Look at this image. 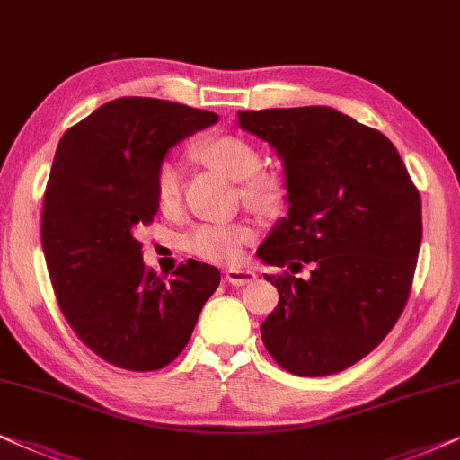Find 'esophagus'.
I'll use <instances>...</instances> for the list:
<instances>
[{
  "label": "esophagus",
  "instance_id": "esophagus-1",
  "mask_svg": "<svg viewBox=\"0 0 460 460\" xmlns=\"http://www.w3.org/2000/svg\"><path fill=\"white\" fill-rule=\"evenodd\" d=\"M225 278L234 286H246L256 279V273L250 269H229V271H225Z\"/></svg>",
  "mask_w": 460,
  "mask_h": 460
}]
</instances>
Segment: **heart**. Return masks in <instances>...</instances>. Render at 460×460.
Wrapping results in <instances>:
<instances>
[{"instance_id":"1","label":"heart","mask_w":460,"mask_h":460,"mask_svg":"<svg viewBox=\"0 0 460 460\" xmlns=\"http://www.w3.org/2000/svg\"><path fill=\"white\" fill-rule=\"evenodd\" d=\"M201 162L218 170L226 179L240 182L243 204L262 214H273L284 206L286 182L281 174L261 168V153L252 140L240 134H217L195 146ZM182 172L176 162H164L155 174V198L164 210H172L181 199ZM254 240L252 226L199 225L185 237L191 254L210 262L235 265L243 259L246 246Z\"/></svg>"}]
</instances>
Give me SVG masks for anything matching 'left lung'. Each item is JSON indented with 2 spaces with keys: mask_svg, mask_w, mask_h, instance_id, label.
Here are the masks:
<instances>
[{
  "mask_svg": "<svg viewBox=\"0 0 460 460\" xmlns=\"http://www.w3.org/2000/svg\"><path fill=\"white\" fill-rule=\"evenodd\" d=\"M286 172L288 214L259 256L279 303L261 323L267 351L298 376L366 358L406 307L422 240L420 195L394 143L330 107L240 111ZM312 265L309 279L293 275Z\"/></svg>",
  "mask_w": 460,
  "mask_h": 460,
  "instance_id": "8db88e82",
  "label": "left lung"
}]
</instances>
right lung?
I'll return each mask as SVG.
<instances>
[{
    "label": "right lung",
    "instance_id": "add662e5",
    "mask_svg": "<svg viewBox=\"0 0 460 460\" xmlns=\"http://www.w3.org/2000/svg\"><path fill=\"white\" fill-rule=\"evenodd\" d=\"M218 115L159 98L124 96L60 138L41 214V246L60 311L98 358L132 372L179 358L220 284L193 259L164 281L145 267L140 225L157 212L155 174L182 138Z\"/></svg>",
    "mask_w": 460,
    "mask_h": 460
}]
</instances>
